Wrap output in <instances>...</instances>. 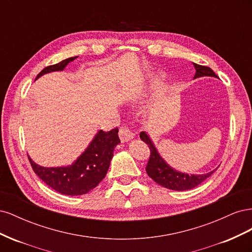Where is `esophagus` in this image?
Listing matches in <instances>:
<instances>
[{
	"label": "esophagus",
	"instance_id": "34e87169",
	"mask_svg": "<svg viewBox=\"0 0 252 252\" xmlns=\"http://www.w3.org/2000/svg\"><path fill=\"white\" fill-rule=\"evenodd\" d=\"M119 135H120L121 141L123 142V143L129 142V141L132 140L134 138L133 132L128 127H121L120 128V131H119Z\"/></svg>",
	"mask_w": 252,
	"mask_h": 252
}]
</instances>
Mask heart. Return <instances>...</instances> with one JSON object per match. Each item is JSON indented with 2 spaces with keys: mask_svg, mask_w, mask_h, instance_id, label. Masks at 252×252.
I'll return each instance as SVG.
<instances>
[{
  "mask_svg": "<svg viewBox=\"0 0 252 252\" xmlns=\"http://www.w3.org/2000/svg\"><path fill=\"white\" fill-rule=\"evenodd\" d=\"M161 83V75H150L149 77V85L150 87H155Z\"/></svg>",
  "mask_w": 252,
  "mask_h": 252,
  "instance_id": "b5f03b06",
  "label": "heart"
}]
</instances>
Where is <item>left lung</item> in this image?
Masks as SVG:
<instances>
[{
    "mask_svg": "<svg viewBox=\"0 0 252 252\" xmlns=\"http://www.w3.org/2000/svg\"><path fill=\"white\" fill-rule=\"evenodd\" d=\"M192 64L195 68V74L193 79L203 77L217 78V74L209 67L202 66L195 63ZM140 138L143 142L148 145L150 149V158L146 167V172L156 183L165 188L175 190V191H184V190L192 189L197 185H200L201 183L209 178L218 169L217 168L203 174H188L185 172L178 171L167 163L162 158V156L159 155L154 141L151 140L150 135L147 132L142 131L140 133Z\"/></svg>",
    "mask_w": 252,
    "mask_h": 252,
    "instance_id": "1",
    "label": "left lung"
}]
</instances>
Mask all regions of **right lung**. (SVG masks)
<instances>
[{
	"instance_id": "add662e5",
	"label": "right lung",
	"mask_w": 252,
	"mask_h": 252,
	"mask_svg": "<svg viewBox=\"0 0 252 252\" xmlns=\"http://www.w3.org/2000/svg\"><path fill=\"white\" fill-rule=\"evenodd\" d=\"M77 58H68L56 65L44 68L36 79L46 73L63 71L65 67ZM118 132V128L107 132L98 130L86 149L71 165L43 167L28 157L30 164L37 177L56 191L65 195L85 194L100 184L107 173L113 150L121 143Z\"/></svg>"
}]
</instances>
